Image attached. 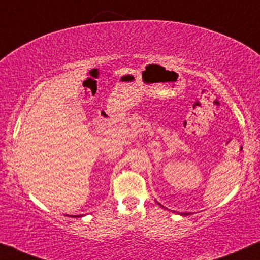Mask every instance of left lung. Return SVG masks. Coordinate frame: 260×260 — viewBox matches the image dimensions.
Wrapping results in <instances>:
<instances>
[{
  "mask_svg": "<svg viewBox=\"0 0 260 260\" xmlns=\"http://www.w3.org/2000/svg\"><path fill=\"white\" fill-rule=\"evenodd\" d=\"M188 214H190V213H182V216H188Z\"/></svg>",
  "mask_w": 260,
  "mask_h": 260,
  "instance_id": "1",
  "label": "left lung"
}]
</instances>
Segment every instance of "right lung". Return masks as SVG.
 <instances>
[{"mask_svg":"<svg viewBox=\"0 0 260 260\" xmlns=\"http://www.w3.org/2000/svg\"><path fill=\"white\" fill-rule=\"evenodd\" d=\"M73 217H79V216H73Z\"/></svg>","mask_w":260,"mask_h":260,"instance_id":"1","label":"right lung"}]
</instances>
